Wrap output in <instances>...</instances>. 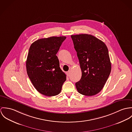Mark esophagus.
I'll use <instances>...</instances> for the list:
<instances>
[{
    "label": "esophagus",
    "instance_id": "34e87169",
    "mask_svg": "<svg viewBox=\"0 0 132 132\" xmlns=\"http://www.w3.org/2000/svg\"><path fill=\"white\" fill-rule=\"evenodd\" d=\"M70 71H67V72H66V74H67V76H69V75H70Z\"/></svg>",
    "mask_w": 132,
    "mask_h": 132
}]
</instances>
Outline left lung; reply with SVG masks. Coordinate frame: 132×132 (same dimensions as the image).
Here are the masks:
<instances>
[{
  "label": "left lung",
  "instance_id": "1",
  "mask_svg": "<svg viewBox=\"0 0 132 132\" xmlns=\"http://www.w3.org/2000/svg\"><path fill=\"white\" fill-rule=\"evenodd\" d=\"M82 75L75 84L79 93L92 96L104 87L111 70L106 45L96 37L87 34L72 35Z\"/></svg>",
  "mask_w": 132,
  "mask_h": 132
}]
</instances>
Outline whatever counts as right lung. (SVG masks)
Masks as SVG:
<instances>
[{"mask_svg":"<svg viewBox=\"0 0 132 132\" xmlns=\"http://www.w3.org/2000/svg\"><path fill=\"white\" fill-rule=\"evenodd\" d=\"M66 38L65 36L42 38L30 47L26 60L27 74L34 88L45 96L58 95L66 80L56 56Z\"/></svg>","mask_w":132,"mask_h":132,"instance_id":"1","label":"right lung"}]
</instances>
